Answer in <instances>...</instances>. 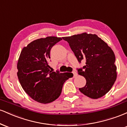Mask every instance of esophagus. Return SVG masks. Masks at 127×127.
Masks as SVG:
<instances>
[{
	"mask_svg": "<svg viewBox=\"0 0 127 127\" xmlns=\"http://www.w3.org/2000/svg\"><path fill=\"white\" fill-rule=\"evenodd\" d=\"M72 73H73V77H74V78H76V77L78 76V73L76 72V71H75V70L73 71Z\"/></svg>",
	"mask_w": 127,
	"mask_h": 127,
	"instance_id": "esophagus-1",
	"label": "esophagus"
}]
</instances>
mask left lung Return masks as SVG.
Returning a JSON list of instances; mask_svg holds the SVG:
<instances>
[{
  "mask_svg": "<svg viewBox=\"0 0 127 127\" xmlns=\"http://www.w3.org/2000/svg\"><path fill=\"white\" fill-rule=\"evenodd\" d=\"M63 39L67 41L78 62L86 60L79 75L85 78L86 85L79 88L84 95L93 99L103 97L110 91L116 79L115 54L105 42L96 34H75Z\"/></svg>",
  "mask_w": 127,
  "mask_h": 127,
  "instance_id": "obj_1",
  "label": "left lung"
}]
</instances>
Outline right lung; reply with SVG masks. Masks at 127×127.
Masks as SVG:
<instances>
[{
  "instance_id": "obj_1",
  "label": "right lung",
  "mask_w": 127,
  "mask_h": 127,
  "mask_svg": "<svg viewBox=\"0 0 127 127\" xmlns=\"http://www.w3.org/2000/svg\"><path fill=\"white\" fill-rule=\"evenodd\" d=\"M61 40L55 36L36 39L20 54L17 63L19 81L26 93L39 103L46 104L59 98L64 83L72 77L70 73L49 70L51 49Z\"/></svg>"
}]
</instances>
